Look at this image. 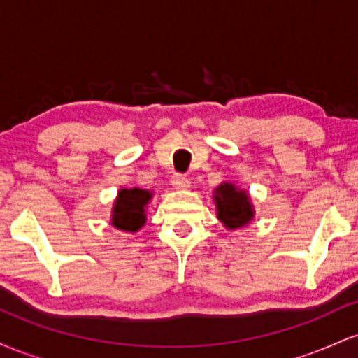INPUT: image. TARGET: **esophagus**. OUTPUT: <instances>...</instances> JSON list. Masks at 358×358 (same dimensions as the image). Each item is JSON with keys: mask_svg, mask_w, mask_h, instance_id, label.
Returning <instances> with one entry per match:
<instances>
[{"mask_svg": "<svg viewBox=\"0 0 358 358\" xmlns=\"http://www.w3.org/2000/svg\"><path fill=\"white\" fill-rule=\"evenodd\" d=\"M171 185H173L176 190H188L190 188V180L185 178L183 175H175L171 178Z\"/></svg>", "mask_w": 358, "mask_h": 358, "instance_id": "1", "label": "esophagus"}]
</instances>
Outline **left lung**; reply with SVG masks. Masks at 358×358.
Returning <instances> with one entry per match:
<instances>
[{"mask_svg":"<svg viewBox=\"0 0 358 358\" xmlns=\"http://www.w3.org/2000/svg\"><path fill=\"white\" fill-rule=\"evenodd\" d=\"M213 202H215L217 219L229 231H237V229L245 227L254 220V215H256L248 190L237 188L232 182L220 183L213 190Z\"/></svg>","mask_w":358,"mask_h":358,"instance_id":"left-lung-1","label":"left lung"}]
</instances>
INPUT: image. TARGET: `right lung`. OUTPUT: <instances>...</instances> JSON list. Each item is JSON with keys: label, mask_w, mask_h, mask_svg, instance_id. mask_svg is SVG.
<instances>
[{"label": "right lung", "mask_w": 358, "mask_h": 358, "mask_svg": "<svg viewBox=\"0 0 358 358\" xmlns=\"http://www.w3.org/2000/svg\"><path fill=\"white\" fill-rule=\"evenodd\" d=\"M153 192L146 188H121L110 212V225L122 232H138L146 224V207Z\"/></svg>", "instance_id": "add662e5"}]
</instances>
